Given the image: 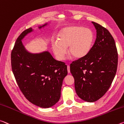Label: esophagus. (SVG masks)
<instances>
[{"label":"esophagus","mask_w":124,"mask_h":124,"mask_svg":"<svg viewBox=\"0 0 124 124\" xmlns=\"http://www.w3.org/2000/svg\"><path fill=\"white\" fill-rule=\"evenodd\" d=\"M67 71L68 73H70V66H67Z\"/></svg>","instance_id":"34e87169"}]
</instances>
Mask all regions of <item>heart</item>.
<instances>
[{"mask_svg": "<svg viewBox=\"0 0 124 124\" xmlns=\"http://www.w3.org/2000/svg\"><path fill=\"white\" fill-rule=\"evenodd\" d=\"M94 42V34L91 29L81 26L64 27L58 35V41L52 44V50L56 58L63 61L67 54L75 59H81L89 54Z\"/></svg>", "mask_w": 124, "mask_h": 124, "instance_id": "1", "label": "heart"}]
</instances>
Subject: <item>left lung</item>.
Returning a JSON list of instances; mask_svg holds the SVG:
<instances>
[{
	"label": "left lung",
	"mask_w": 124,
	"mask_h": 124,
	"mask_svg": "<svg viewBox=\"0 0 124 124\" xmlns=\"http://www.w3.org/2000/svg\"><path fill=\"white\" fill-rule=\"evenodd\" d=\"M97 38L87 56L73 62L70 71L76 93L88 102L98 101L110 87L117 70L118 55L114 39L105 27L92 22Z\"/></svg>",
	"instance_id": "obj_1"
}]
</instances>
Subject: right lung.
Segmentation results:
<instances>
[{"label":"right lung","instance_id":"add662e5","mask_svg":"<svg viewBox=\"0 0 124 124\" xmlns=\"http://www.w3.org/2000/svg\"><path fill=\"white\" fill-rule=\"evenodd\" d=\"M47 25H40L39 29ZM32 31L31 27L26 29L17 39L11 51V68L25 98L39 107L50 108L60 99L63 80L67 75V67L64 62L54 60L47 51L38 54L27 51L22 40Z\"/></svg>","mask_w":124,"mask_h":124}]
</instances>
